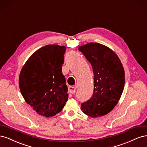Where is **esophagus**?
<instances>
[{
    "label": "esophagus",
    "instance_id": "obj_1",
    "mask_svg": "<svg viewBox=\"0 0 147 147\" xmlns=\"http://www.w3.org/2000/svg\"><path fill=\"white\" fill-rule=\"evenodd\" d=\"M75 90H76V88L72 86H69V92L70 93V94H74L75 92Z\"/></svg>",
    "mask_w": 147,
    "mask_h": 147
}]
</instances>
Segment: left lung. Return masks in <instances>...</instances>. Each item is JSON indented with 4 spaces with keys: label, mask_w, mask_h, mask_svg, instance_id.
<instances>
[{
    "label": "left lung",
    "mask_w": 147,
    "mask_h": 147,
    "mask_svg": "<svg viewBox=\"0 0 147 147\" xmlns=\"http://www.w3.org/2000/svg\"><path fill=\"white\" fill-rule=\"evenodd\" d=\"M78 50L90 62L94 73L92 97L81 104V109L92 118L104 116L113 109L122 94L124 86L123 65L112 50L100 43H88Z\"/></svg>",
    "instance_id": "left-lung-1"
}]
</instances>
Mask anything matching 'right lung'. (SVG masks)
<instances>
[{
    "label": "right lung",
    "mask_w": 147,
    "mask_h": 147,
    "mask_svg": "<svg viewBox=\"0 0 147 147\" xmlns=\"http://www.w3.org/2000/svg\"><path fill=\"white\" fill-rule=\"evenodd\" d=\"M65 49L57 45L42 47L29 57L21 71V94L42 116H55L67 101L68 88L62 72Z\"/></svg>",
    "instance_id": "obj_1"
}]
</instances>
